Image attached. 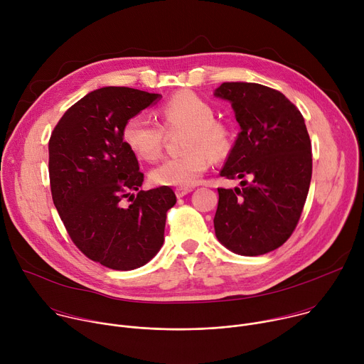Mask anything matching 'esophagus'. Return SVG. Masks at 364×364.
I'll return each mask as SVG.
<instances>
[{
  "label": "esophagus",
  "mask_w": 364,
  "mask_h": 364,
  "mask_svg": "<svg viewBox=\"0 0 364 364\" xmlns=\"http://www.w3.org/2000/svg\"><path fill=\"white\" fill-rule=\"evenodd\" d=\"M190 191H193V188L190 187V188H184V187H177L176 188V196L180 198V197H184L186 194H188Z\"/></svg>",
  "instance_id": "1"
}]
</instances>
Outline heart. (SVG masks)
Segmentation results:
<instances>
[{
  "instance_id": "obj_1",
  "label": "heart",
  "mask_w": 364,
  "mask_h": 364,
  "mask_svg": "<svg viewBox=\"0 0 364 364\" xmlns=\"http://www.w3.org/2000/svg\"><path fill=\"white\" fill-rule=\"evenodd\" d=\"M157 115L161 125L144 115H132L121 132L124 144L136 157L152 161L161 154L166 132L186 129L184 154L155 167L149 174L154 184L190 188L209 170L210 157L219 161L229 155L233 145L230 128L215 119V108L198 95L178 92L163 103Z\"/></svg>"
}]
</instances>
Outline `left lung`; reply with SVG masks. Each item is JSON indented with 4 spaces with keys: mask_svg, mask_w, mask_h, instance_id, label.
<instances>
[{
    "mask_svg": "<svg viewBox=\"0 0 364 364\" xmlns=\"http://www.w3.org/2000/svg\"><path fill=\"white\" fill-rule=\"evenodd\" d=\"M215 95L232 103L240 125L220 176L250 180H242V188H218L215 232L235 253L264 255L282 246L301 218L313 174L309 135L279 90L226 82Z\"/></svg>",
    "mask_w": 364,
    "mask_h": 364,
    "instance_id": "8db88e82",
    "label": "left lung"
}]
</instances>
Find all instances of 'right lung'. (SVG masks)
<instances>
[{"instance_id":"add662e5","label":"right lung","mask_w":364,"mask_h":364,"mask_svg":"<svg viewBox=\"0 0 364 364\" xmlns=\"http://www.w3.org/2000/svg\"><path fill=\"white\" fill-rule=\"evenodd\" d=\"M160 96L125 86L96 89L65 112L48 141L59 216L76 247L111 269L131 271L151 261L177 201L167 186L139 190L144 174L121 135L125 121Z\"/></svg>"}]
</instances>
